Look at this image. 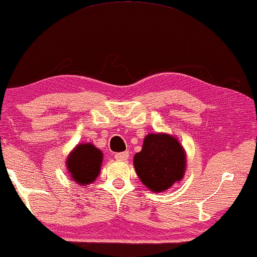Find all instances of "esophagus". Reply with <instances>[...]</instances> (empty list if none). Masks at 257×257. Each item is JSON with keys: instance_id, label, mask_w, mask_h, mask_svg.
I'll return each instance as SVG.
<instances>
[{"instance_id": "esophagus-1", "label": "esophagus", "mask_w": 257, "mask_h": 257, "mask_svg": "<svg viewBox=\"0 0 257 257\" xmlns=\"http://www.w3.org/2000/svg\"><path fill=\"white\" fill-rule=\"evenodd\" d=\"M128 152H119V153H115L114 154V158L119 161H126L128 159Z\"/></svg>"}]
</instances>
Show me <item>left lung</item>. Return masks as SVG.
<instances>
[{
	"label": "left lung",
	"instance_id": "1",
	"mask_svg": "<svg viewBox=\"0 0 257 257\" xmlns=\"http://www.w3.org/2000/svg\"><path fill=\"white\" fill-rule=\"evenodd\" d=\"M135 167L147 188L164 192L184 177L185 151L172 136L151 133L144 140L143 150L135 156Z\"/></svg>",
	"mask_w": 257,
	"mask_h": 257
}]
</instances>
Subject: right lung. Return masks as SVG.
<instances>
[{
  "label": "right lung",
  "instance_id": "1",
  "mask_svg": "<svg viewBox=\"0 0 257 257\" xmlns=\"http://www.w3.org/2000/svg\"><path fill=\"white\" fill-rule=\"evenodd\" d=\"M103 153L92 144H82L75 149L66 160L71 178L78 185L90 184L99 174Z\"/></svg>",
  "mask_w": 257,
  "mask_h": 257
}]
</instances>
